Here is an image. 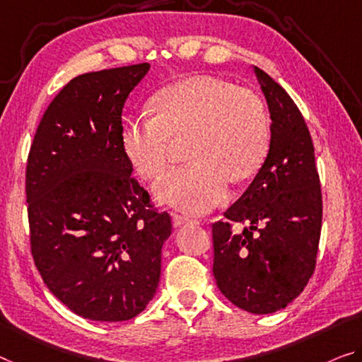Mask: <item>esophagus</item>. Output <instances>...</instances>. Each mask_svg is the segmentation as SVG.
I'll return each mask as SVG.
<instances>
[{"instance_id":"1","label":"esophagus","mask_w":362,"mask_h":362,"mask_svg":"<svg viewBox=\"0 0 362 362\" xmlns=\"http://www.w3.org/2000/svg\"><path fill=\"white\" fill-rule=\"evenodd\" d=\"M171 218H173L175 226H181V225H187V223H199V220L191 218V216H186V215H180V214H171Z\"/></svg>"}]
</instances>
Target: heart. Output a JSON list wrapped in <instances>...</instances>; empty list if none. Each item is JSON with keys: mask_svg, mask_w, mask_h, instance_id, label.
<instances>
[{"mask_svg": "<svg viewBox=\"0 0 362 362\" xmlns=\"http://www.w3.org/2000/svg\"><path fill=\"white\" fill-rule=\"evenodd\" d=\"M155 113L129 118L123 147L144 180L158 177L186 141L191 162L166 173L153 191L162 202L207 212L223 200L228 182L251 177L270 147V116L247 88L210 76L189 77L155 98Z\"/></svg>", "mask_w": 362, "mask_h": 362, "instance_id": "1", "label": "heart"}]
</instances>
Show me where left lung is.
<instances>
[{
    "label": "left lung",
    "mask_w": 362,
    "mask_h": 362,
    "mask_svg": "<svg viewBox=\"0 0 362 362\" xmlns=\"http://www.w3.org/2000/svg\"><path fill=\"white\" fill-rule=\"evenodd\" d=\"M269 103L270 150L246 192L212 223L214 276L220 291L252 314L298 298L315 270L322 191L314 144L285 88L254 66ZM235 223L246 224L238 233Z\"/></svg>",
    "instance_id": "1"
}]
</instances>
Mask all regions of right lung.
<instances>
[{
	"mask_svg": "<svg viewBox=\"0 0 362 362\" xmlns=\"http://www.w3.org/2000/svg\"><path fill=\"white\" fill-rule=\"evenodd\" d=\"M148 63L86 72L52 100L25 166L33 262L84 319L123 322L146 309L171 216L132 176L121 115Z\"/></svg>",
	"mask_w": 362,
	"mask_h": 362,
	"instance_id": "1",
	"label": "right lung"
}]
</instances>
